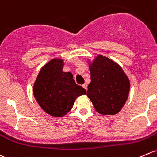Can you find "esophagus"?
<instances>
[{"label": "esophagus", "mask_w": 157, "mask_h": 157, "mask_svg": "<svg viewBox=\"0 0 157 157\" xmlns=\"http://www.w3.org/2000/svg\"><path fill=\"white\" fill-rule=\"evenodd\" d=\"M83 87L84 89H85L86 90H87V84L86 83H84L83 85Z\"/></svg>", "instance_id": "1"}]
</instances>
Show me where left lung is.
I'll use <instances>...</instances> for the list:
<instances>
[{"mask_svg":"<svg viewBox=\"0 0 157 157\" xmlns=\"http://www.w3.org/2000/svg\"><path fill=\"white\" fill-rule=\"evenodd\" d=\"M91 83L86 95L96 111L104 115L117 113L128 96L130 82L116 62L98 56L90 65Z\"/></svg>","mask_w":157,"mask_h":157,"instance_id":"1","label":"left lung"}]
</instances>
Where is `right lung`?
<instances>
[{
  "label": "right lung",
  "mask_w": 157,
  "mask_h": 157,
  "mask_svg": "<svg viewBox=\"0 0 157 157\" xmlns=\"http://www.w3.org/2000/svg\"><path fill=\"white\" fill-rule=\"evenodd\" d=\"M63 60L49 61L42 67L33 87L34 98L43 110L52 117L66 114L77 97L86 90L76 84L70 72H63Z\"/></svg>",
  "instance_id": "add662e5"
}]
</instances>
